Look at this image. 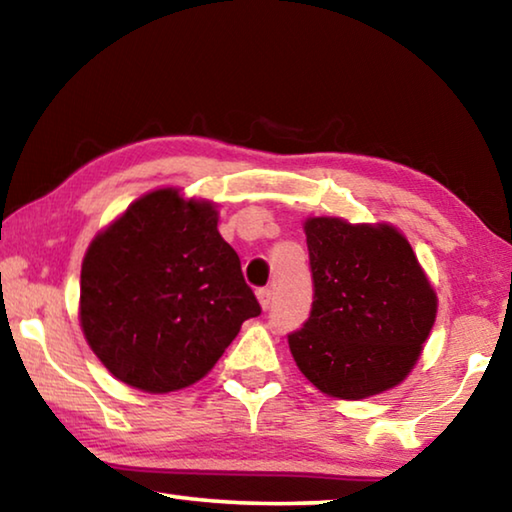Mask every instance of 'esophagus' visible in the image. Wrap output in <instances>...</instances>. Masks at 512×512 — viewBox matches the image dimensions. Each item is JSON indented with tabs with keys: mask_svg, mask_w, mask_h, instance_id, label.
Instances as JSON below:
<instances>
[{
	"mask_svg": "<svg viewBox=\"0 0 512 512\" xmlns=\"http://www.w3.org/2000/svg\"><path fill=\"white\" fill-rule=\"evenodd\" d=\"M257 300H259V305H262V309H268V307H271V302H273V291L271 289H259Z\"/></svg>",
	"mask_w": 512,
	"mask_h": 512,
	"instance_id": "obj_1",
	"label": "esophagus"
}]
</instances>
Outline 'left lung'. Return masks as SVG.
<instances>
[{"label":"left lung","instance_id":"left-lung-1","mask_svg":"<svg viewBox=\"0 0 512 512\" xmlns=\"http://www.w3.org/2000/svg\"><path fill=\"white\" fill-rule=\"evenodd\" d=\"M314 302L289 334L298 368L341 400L384 393L409 375L436 320V291L393 225L305 221Z\"/></svg>","mask_w":512,"mask_h":512}]
</instances>
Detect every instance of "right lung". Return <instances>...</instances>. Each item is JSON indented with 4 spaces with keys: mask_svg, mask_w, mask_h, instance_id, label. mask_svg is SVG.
<instances>
[{
    "mask_svg": "<svg viewBox=\"0 0 512 512\" xmlns=\"http://www.w3.org/2000/svg\"><path fill=\"white\" fill-rule=\"evenodd\" d=\"M212 203L155 189L99 232L81 266V327L112 375L180 391L214 368L262 307Z\"/></svg>",
    "mask_w": 512,
    "mask_h": 512,
    "instance_id": "1",
    "label": "right lung"
}]
</instances>
